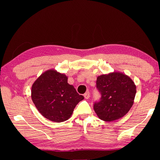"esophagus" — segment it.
<instances>
[{
  "label": "esophagus",
  "mask_w": 160,
  "mask_h": 160,
  "mask_svg": "<svg viewBox=\"0 0 160 160\" xmlns=\"http://www.w3.org/2000/svg\"><path fill=\"white\" fill-rule=\"evenodd\" d=\"M84 97H85V99H89V98H90V93H89V91L86 92V93L84 94Z\"/></svg>",
  "instance_id": "esophagus-1"
}]
</instances>
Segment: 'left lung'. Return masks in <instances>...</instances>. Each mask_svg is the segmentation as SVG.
Masks as SVG:
<instances>
[{
	"instance_id": "obj_1",
	"label": "left lung",
	"mask_w": 160,
	"mask_h": 160,
	"mask_svg": "<svg viewBox=\"0 0 160 160\" xmlns=\"http://www.w3.org/2000/svg\"><path fill=\"white\" fill-rule=\"evenodd\" d=\"M96 84L101 98L95 103L93 108L99 119L112 122L128 113L136 93V86L129 76L113 71L98 76Z\"/></svg>"
}]
</instances>
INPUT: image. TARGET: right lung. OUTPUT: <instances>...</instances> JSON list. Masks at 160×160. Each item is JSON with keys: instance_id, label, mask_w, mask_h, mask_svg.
I'll return each mask as SVG.
<instances>
[{"instance_id": "add662e5", "label": "right lung", "mask_w": 160, "mask_h": 160, "mask_svg": "<svg viewBox=\"0 0 160 160\" xmlns=\"http://www.w3.org/2000/svg\"><path fill=\"white\" fill-rule=\"evenodd\" d=\"M67 79L65 74L51 69L42 72L32 85L33 103L43 117L51 122L69 119L75 106L84 99Z\"/></svg>"}]
</instances>
